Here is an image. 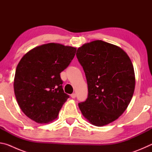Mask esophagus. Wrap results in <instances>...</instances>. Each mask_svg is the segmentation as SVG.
<instances>
[{
	"label": "esophagus",
	"mask_w": 152,
	"mask_h": 152,
	"mask_svg": "<svg viewBox=\"0 0 152 152\" xmlns=\"http://www.w3.org/2000/svg\"><path fill=\"white\" fill-rule=\"evenodd\" d=\"M76 96V94L75 93H73V94H71V97H72V99H75Z\"/></svg>",
	"instance_id": "1"
}]
</instances>
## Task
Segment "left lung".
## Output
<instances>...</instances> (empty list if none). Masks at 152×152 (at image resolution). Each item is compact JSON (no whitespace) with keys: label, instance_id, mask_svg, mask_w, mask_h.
I'll list each match as a JSON object with an SVG mask.
<instances>
[{"label":"left lung","instance_id":"1","mask_svg":"<svg viewBox=\"0 0 152 152\" xmlns=\"http://www.w3.org/2000/svg\"><path fill=\"white\" fill-rule=\"evenodd\" d=\"M76 56L88 89L80 110L92 125L109 124L125 112L133 97L135 77L131 59L122 48L102 40L82 45Z\"/></svg>","mask_w":152,"mask_h":152}]
</instances>
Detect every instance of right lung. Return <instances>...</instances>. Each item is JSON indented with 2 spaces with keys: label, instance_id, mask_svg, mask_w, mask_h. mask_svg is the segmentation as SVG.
<instances>
[{
  "label": "right lung",
  "instance_id": "right-lung-1",
  "mask_svg": "<svg viewBox=\"0 0 152 152\" xmlns=\"http://www.w3.org/2000/svg\"><path fill=\"white\" fill-rule=\"evenodd\" d=\"M76 48L49 43L29 50L20 59L14 78V92L20 109L37 123H49L69 96L64 93L60 74L70 64Z\"/></svg>",
  "mask_w": 152,
  "mask_h": 152
}]
</instances>
